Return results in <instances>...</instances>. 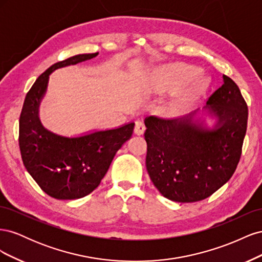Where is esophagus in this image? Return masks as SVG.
<instances>
[{"mask_svg":"<svg viewBox=\"0 0 262 262\" xmlns=\"http://www.w3.org/2000/svg\"><path fill=\"white\" fill-rule=\"evenodd\" d=\"M144 131H145V125L141 121H137L136 126H134V133H136L137 136H142V134L144 133Z\"/></svg>","mask_w":262,"mask_h":262,"instance_id":"1","label":"esophagus"}]
</instances>
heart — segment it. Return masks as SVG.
Segmentation results:
<instances>
[{
  "label": "heart",
  "mask_w": 262,
  "mask_h": 262,
  "mask_svg": "<svg viewBox=\"0 0 262 262\" xmlns=\"http://www.w3.org/2000/svg\"><path fill=\"white\" fill-rule=\"evenodd\" d=\"M200 73V70L188 64H176L168 70V75L172 84L182 85L191 82L193 78ZM208 80L207 77L201 76L193 82V84L189 87L186 93L182 95L180 98V102L184 105L191 104L207 89Z\"/></svg>",
  "instance_id": "heart-1"
}]
</instances>
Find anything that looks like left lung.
I'll return each instance as SVG.
<instances>
[{"mask_svg": "<svg viewBox=\"0 0 262 262\" xmlns=\"http://www.w3.org/2000/svg\"><path fill=\"white\" fill-rule=\"evenodd\" d=\"M202 109L179 118L146 117V169L165 198L188 203L210 196L233 176L242 155L248 108L226 75ZM216 119L212 128L197 116Z\"/></svg>", "mask_w": 262, "mask_h": 262, "instance_id": "8db88e82", "label": "left lung"}]
</instances>
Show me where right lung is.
I'll return each instance as SVG.
<instances>
[{"mask_svg": "<svg viewBox=\"0 0 262 262\" xmlns=\"http://www.w3.org/2000/svg\"><path fill=\"white\" fill-rule=\"evenodd\" d=\"M83 53L54 63L37 78L26 95L19 118V148L24 165L43 191L58 200L80 199L98 187L117 150L128 141L134 122L94 131L80 137H63L46 129L39 107L53 71L97 57Z\"/></svg>", "mask_w": 262, "mask_h": 262, "instance_id": "obj_1", "label": "right lung"}]
</instances>
